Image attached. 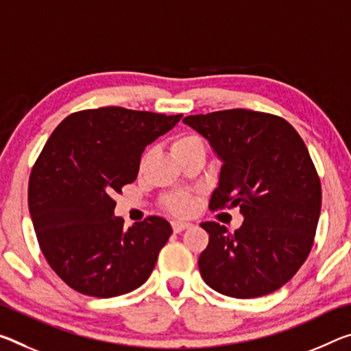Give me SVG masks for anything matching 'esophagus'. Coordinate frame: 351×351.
Wrapping results in <instances>:
<instances>
[{"instance_id": "1", "label": "esophagus", "mask_w": 351, "mask_h": 351, "mask_svg": "<svg viewBox=\"0 0 351 351\" xmlns=\"http://www.w3.org/2000/svg\"><path fill=\"white\" fill-rule=\"evenodd\" d=\"M191 226L192 225L187 223V221H173V223H171V228H173L175 232H181V231H184V230H187V228H191Z\"/></svg>"}]
</instances>
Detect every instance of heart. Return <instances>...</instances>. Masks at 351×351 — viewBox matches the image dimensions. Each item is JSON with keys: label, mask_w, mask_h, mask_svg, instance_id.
Here are the masks:
<instances>
[{"label": "heart", "mask_w": 351, "mask_h": 351, "mask_svg": "<svg viewBox=\"0 0 351 351\" xmlns=\"http://www.w3.org/2000/svg\"><path fill=\"white\" fill-rule=\"evenodd\" d=\"M204 145L202 137L195 132H180L176 134L173 138H171V152L176 156V158H181L186 153L192 152L193 148ZM149 158H152V153L147 152L142 156L141 160V170L145 169V165L148 164ZM165 208L170 210L171 214L175 215H189L195 208V202H193V197L191 193H184V192H178V193H171V195L165 197Z\"/></svg>", "instance_id": "1"}]
</instances>
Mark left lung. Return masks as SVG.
Instances as JSON below:
<instances>
[{"instance_id":"obj_1","label":"left lung","mask_w":351,"mask_h":351,"mask_svg":"<svg viewBox=\"0 0 351 351\" xmlns=\"http://www.w3.org/2000/svg\"><path fill=\"white\" fill-rule=\"evenodd\" d=\"M223 160L210 210L241 208L242 226L230 232L204 221L209 243L199 274L214 291L254 298L285 286L313 248L322 186L303 138L281 117L248 109L182 119Z\"/></svg>"}]
</instances>
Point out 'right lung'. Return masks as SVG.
Segmentation results:
<instances>
[{"label":"right lung","instance_id":"1","mask_svg":"<svg viewBox=\"0 0 351 351\" xmlns=\"http://www.w3.org/2000/svg\"><path fill=\"white\" fill-rule=\"evenodd\" d=\"M182 114L109 106L66 117L31 170L27 204L38 245L66 286L84 295H123L145 282L171 226L152 215L123 230L114 193L137 178L148 143Z\"/></svg>","mask_w":351,"mask_h":351}]
</instances>
